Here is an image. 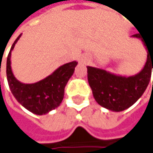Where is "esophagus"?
Masks as SVG:
<instances>
[{
    "instance_id": "esophagus-1",
    "label": "esophagus",
    "mask_w": 153,
    "mask_h": 153,
    "mask_svg": "<svg viewBox=\"0 0 153 153\" xmlns=\"http://www.w3.org/2000/svg\"><path fill=\"white\" fill-rule=\"evenodd\" d=\"M79 61L80 63H86V62L88 61V58H87V57H85V56L79 57Z\"/></svg>"
}]
</instances>
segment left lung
<instances>
[{
    "mask_svg": "<svg viewBox=\"0 0 153 153\" xmlns=\"http://www.w3.org/2000/svg\"><path fill=\"white\" fill-rule=\"evenodd\" d=\"M132 37L140 39L147 50L146 65L139 74L129 77L120 76L100 68L86 67L88 83L95 100L113 112L124 111L139 100L150 82L152 69L153 71V48L149 50L140 33L133 34Z\"/></svg>",
    "mask_w": 153,
    "mask_h": 153,
    "instance_id": "left-lung-1",
    "label": "left lung"
}]
</instances>
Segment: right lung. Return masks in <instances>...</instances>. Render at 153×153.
Here are the masks:
<instances>
[{
	"label": "right lung",
	"instance_id": "add662e5",
	"mask_svg": "<svg viewBox=\"0 0 153 153\" xmlns=\"http://www.w3.org/2000/svg\"><path fill=\"white\" fill-rule=\"evenodd\" d=\"M22 34L11 47L7 59V79L11 93L16 100L29 112L43 115L58 107L64 98L65 86L74 74L78 62L72 61L57 68L52 74L33 84L19 81L11 69V52Z\"/></svg>",
	"mask_w": 153,
	"mask_h": 153
}]
</instances>
